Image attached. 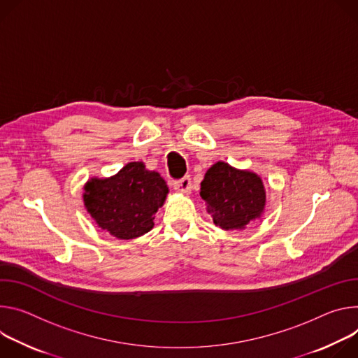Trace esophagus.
I'll use <instances>...</instances> for the list:
<instances>
[{
	"mask_svg": "<svg viewBox=\"0 0 358 358\" xmlns=\"http://www.w3.org/2000/svg\"><path fill=\"white\" fill-rule=\"evenodd\" d=\"M173 187L176 192H180V193H190L192 190V182H190V178L189 176H185L179 180H175L173 182Z\"/></svg>",
	"mask_w": 358,
	"mask_h": 358,
	"instance_id": "1",
	"label": "esophagus"
}]
</instances>
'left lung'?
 <instances>
[{
	"instance_id": "1",
	"label": "left lung",
	"mask_w": 358,
	"mask_h": 358,
	"mask_svg": "<svg viewBox=\"0 0 358 358\" xmlns=\"http://www.w3.org/2000/svg\"><path fill=\"white\" fill-rule=\"evenodd\" d=\"M201 196L213 223L224 230H242L259 219L266 206V190L259 175L224 162L208 169Z\"/></svg>"
}]
</instances>
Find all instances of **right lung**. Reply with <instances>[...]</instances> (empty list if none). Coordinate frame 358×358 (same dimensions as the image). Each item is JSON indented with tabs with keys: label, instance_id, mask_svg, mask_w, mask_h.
I'll list each match as a JSON object with an SVG mask.
<instances>
[{
	"label": "right lung",
	"instance_id": "1",
	"mask_svg": "<svg viewBox=\"0 0 358 358\" xmlns=\"http://www.w3.org/2000/svg\"><path fill=\"white\" fill-rule=\"evenodd\" d=\"M84 190V205L96 224L122 241L153 227V215L169 192L164 178L143 162H131L106 179L92 178Z\"/></svg>",
	"mask_w": 358,
	"mask_h": 358
}]
</instances>
